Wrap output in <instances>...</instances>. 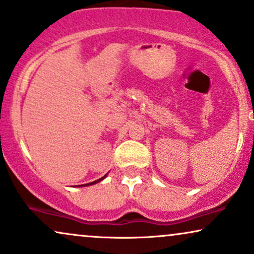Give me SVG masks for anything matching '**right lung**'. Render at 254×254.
Returning a JSON list of instances; mask_svg holds the SVG:
<instances>
[{"instance_id":"obj_1","label":"right lung","mask_w":254,"mask_h":254,"mask_svg":"<svg viewBox=\"0 0 254 254\" xmlns=\"http://www.w3.org/2000/svg\"><path fill=\"white\" fill-rule=\"evenodd\" d=\"M107 177V174L105 175V177H102V178H100V179H98V180H95V181H93V183H89V184H86V185H82V186H89V185H94V184H96V183H99V181H101V180H103L105 179V178Z\"/></svg>"}]
</instances>
